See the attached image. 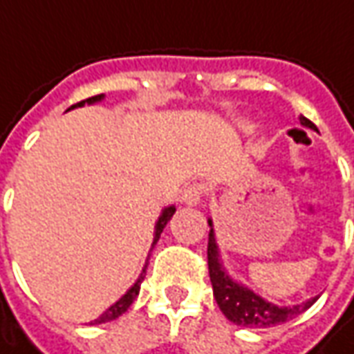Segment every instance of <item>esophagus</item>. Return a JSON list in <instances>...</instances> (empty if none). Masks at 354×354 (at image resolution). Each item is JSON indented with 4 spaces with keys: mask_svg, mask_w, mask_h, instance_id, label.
Wrapping results in <instances>:
<instances>
[{
    "mask_svg": "<svg viewBox=\"0 0 354 354\" xmlns=\"http://www.w3.org/2000/svg\"><path fill=\"white\" fill-rule=\"evenodd\" d=\"M203 195H205V187L201 184L187 185L184 192H182V203L187 205V207H197L201 201H203Z\"/></svg>",
    "mask_w": 354,
    "mask_h": 354,
    "instance_id": "obj_1",
    "label": "esophagus"
}]
</instances>
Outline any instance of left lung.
Masks as SVG:
<instances>
[{
  "label": "left lung",
  "mask_w": 354,
  "mask_h": 354,
  "mask_svg": "<svg viewBox=\"0 0 354 354\" xmlns=\"http://www.w3.org/2000/svg\"><path fill=\"white\" fill-rule=\"evenodd\" d=\"M299 123L304 127H309L313 131H317V127L307 119L299 117ZM210 233H208V273H210V282L214 290L216 304L220 307V311L225 315V319L231 320L233 324L246 328H269L282 324L286 320L294 319L297 315H301L311 307L319 296L307 299L304 304L292 305V307H279V305L266 301L263 297L258 296L254 290L246 288L241 282L233 281L225 267L220 260V250L216 245L214 230H212V220H208Z\"/></svg>",
  "instance_id": "obj_1"
}]
</instances>
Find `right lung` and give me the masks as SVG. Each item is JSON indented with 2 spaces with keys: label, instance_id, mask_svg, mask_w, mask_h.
<instances>
[{
  "label": "right lung",
  "instance_id": "obj_1",
  "mask_svg": "<svg viewBox=\"0 0 354 354\" xmlns=\"http://www.w3.org/2000/svg\"><path fill=\"white\" fill-rule=\"evenodd\" d=\"M104 100V94H98V96H91V98H87V100H81L77 102V104H73L72 108H81V106H85V104H94V102H100ZM70 108V109H72ZM176 212V208L174 207H167L165 210L161 212V216H159V220H157V223H155V235H153V245H157V241H159V237H161L162 230H165V225L169 223V220L172 218V214ZM153 245H151V248H153ZM146 267L147 263L144 266V269H142V273H140L138 281L132 284L131 288L127 290V294H124L119 301H115V304L111 305L109 309H106V311L102 313L98 319L91 320V324H104V322H109V320H115L119 319L121 315H123L129 307H131V304L136 299V296H138L140 292V284H142V281H144V277H146Z\"/></svg>",
  "mask_w": 354,
  "mask_h": 354
}]
</instances>
